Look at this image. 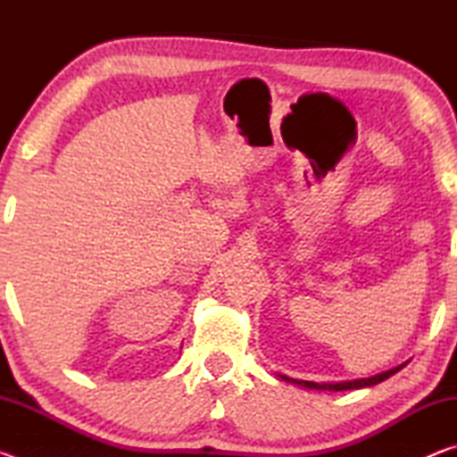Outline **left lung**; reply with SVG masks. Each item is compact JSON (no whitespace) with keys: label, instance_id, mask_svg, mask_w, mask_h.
Masks as SVG:
<instances>
[{"label":"left lung","instance_id":"8db88e82","mask_svg":"<svg viewBox=\"0 0 457 457\" xmlns=\"http://www.w3.org/2000/svg\"><path fill=\"white\" fill-rule=\"evenodd\" d=\"M405 365L401 367H395L391 370H385V373L381 375H375V377H369V378H357V381H345V383H324V385H319V383H312V381H298V378H288V377H282L284 381H290V383H296V385H303V386H308V389H328V391H349V389H361V386H370V385H377L385 381V378H389L391 375H395L397 370L403 369Z\"/></svg>","mask_w":457,"mask_h":457}]
</instances>
